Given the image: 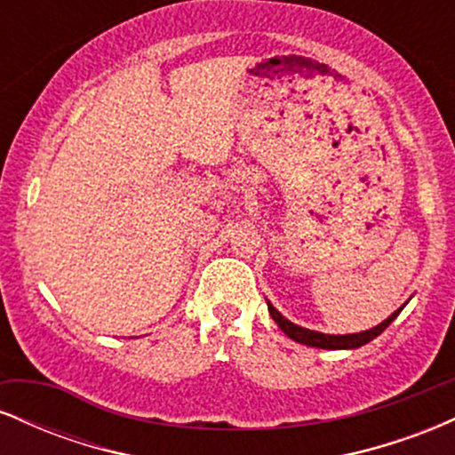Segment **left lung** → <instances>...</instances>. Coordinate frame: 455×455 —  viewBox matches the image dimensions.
Instances as JSON below:
<instances>
[{
  "label": "left lung",
  "mask_w": 455,
  "mask_h": 455,
  "mask_svg": "<svg viewBox=\"0 0 455 455\" xmlns=\"http://www.w3.org/2000/svg\"><path fill=\"white\" fill-rule=\"evenodd\" d=\"M267 307H269V315L274 318L275 323H278V327L282 331L286 333V336L291 338V340L299 342V344H306V347H316V348H329V351H338V348H359L363 347V344L372 342L374 338L380 336V333L387 329L391 323H394V318L400 315V310H395L394 315L385 318L383 323L377 327L368 329V331H359V333H347V336H331V333H321V331H312V329H306V327H299L295 325V323H291L289 318H284L280 315L278 310H275L274 306L267 301Z\"/></svg>",
  "instance_id": "obj_1"
}]
</instances>
